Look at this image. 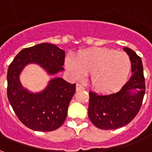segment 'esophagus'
Segmentation results:
<instances>
[{"label": "esophagus", "mask_w": 152, "mask_h": 152, "mask_svg": "<svg viewBox=\"0 0 152 152\" xmlns=\"http://www.w3.org/2000/svg\"><path fill=\"white\" fill-rule=\"evenodd\" d=\"M76 91H81V90H84L85 88H84V86H81L80 84H76Z\"/></svg>", "instance_id": "esophagus-1"}]
</instances>
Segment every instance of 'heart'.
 <instances>
[{"label": "heart", "mask_w": 152, "mask_h": 152, "mask_svg": "<svg viewBox=\"0 0 152 152\" xmlns=\"http://www.w3.org/2000/svg\"><path fill=\"white\" fill-rule=\"evenodd\" d=\"M65 65L76 79L90 74V83L96 91L112 93L120 89L126 80L131 61L124 52L108 48H91L80 51L75 62L67 58Z\"/></svg>", "instance_id": "1"}]
</instances>
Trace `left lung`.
Masks as SVG:
<instances>
[{
  "mask_svg": "<svg viewBox=\"0 0 152 152\" xmlns=\"http://www.w3.org/2000/svg\"><path fill=\"white\" fill-rule=\"evenodd\" d=\"M124 50L129 56L133 75L118 92L99 95L89 92V120L101 129H116L133 121L139 112L146 86L141 58L129 48ZM137 90V91H135Z\"/></svg>",
  "mask_w": 152,
  "mask_h": 152,
  "instance_id": "8db88e82",
  "label": "left lung"
}]
</instances>
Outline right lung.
I'll list each match as a JSON object with an SVG mask.
<instances>
[{
  "label": "right lung",
  "instance_id": "add662e5",
  "mask_svg": "<svg viewBox=\"0 0 152 152\" xmlns=\"http://www.w3.org/2000/svg\"><path fill=\"white\" fill-rule=\"evenodd\" d=\"M65 51L53 44L42 43L21 50L10 64L7 72V97L18 120L25 126L40 132L59 128L66 120L76 84L53 78L45 89L32 94L22 87L19 74L28 63H37L53 75L63 71Z\"/></svg>",
  "mask_w": 152,
  "mask_h": 152
}]
</instances>
